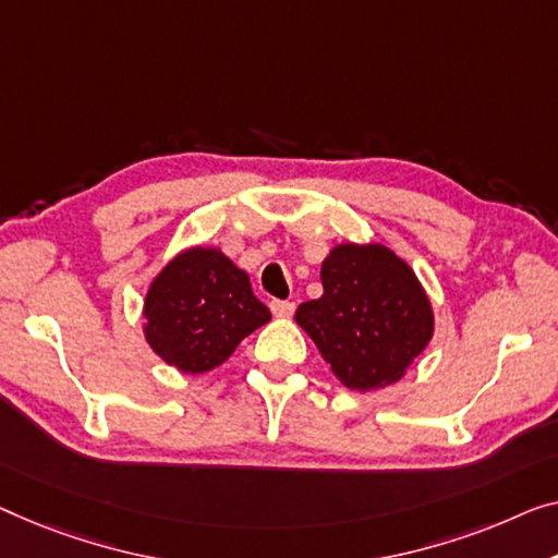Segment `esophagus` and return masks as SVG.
<instances>
[{
    "label": "esophagus",
    "instance_id": "obj_1",
    "mask_svg": "<svg viewBox=\"0 0 558 558\" xmlns=\"http://www.w3.org/2000/svg\"><path fill=\"white\" fill-rule=\"evenodd\" d=\"M270 311H272V315H276V318H290V315L295 313V303H290V301H272L270 303Z\"/></svg>",
    "mask_w": 558,
    "mask_h": 558
}]
</instances>
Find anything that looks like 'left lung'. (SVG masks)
Instances as JSON below:
<instances>
[{"instance_id":"8db88e82","label":"left lung","mask_w":558,"mask_h":558,"mask_svg":"<svg viewBox=\"0 0 558 558\" xmlns=\"http://www.w3.org/2000/svg\"><path fill=\"white\" fill-rule=\"evenodd\" d=\"M323 295L295 323L351 390L401 380L436 330L434 305L415 270L384 243H340L320 265Z\"/></svg>"}]
</instances>
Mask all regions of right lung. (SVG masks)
I'll return each instance as SVG.
<instances>
[{"label": "right lung", "instance_id": "right-lung-1", "mask_svg": "<svg viewBox=\"0 0 558 558\" xmlns=\"http://www.w3.org/2000/svg\"><path fill=\"white\" fill-rule=\"evenodd\" d=\"M270 320L251 278L215 245L180 251L149 282L143 332L153 353L180 373L226 363L240 340Z\"/></svg>", "mask_w": 558, "mask_h": 558}]
</instances>
